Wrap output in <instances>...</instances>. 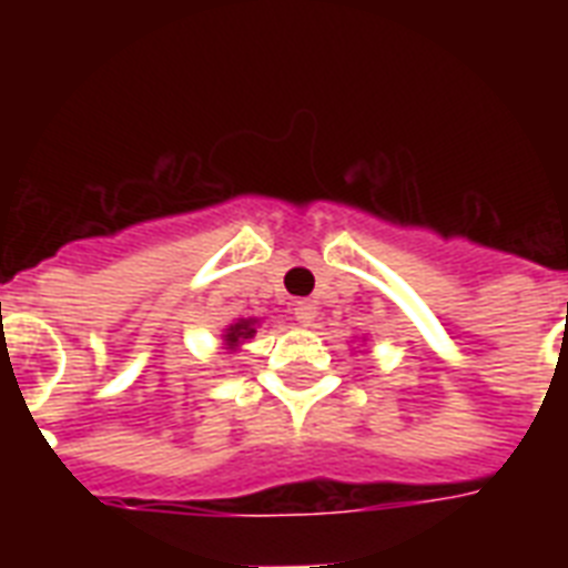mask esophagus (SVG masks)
Listing matches in <instances>:
<instances>
[{"label":"esophagus","instance_id":"obj_1","mask_svg":"<svg viewBox=\"0 0 568 568\" xmlns=\"http://www.w3.org/2000/svg\"><path fill=\"white\" fill-rule=\"evenodd\" d=\"M294 318H297V324H303V327H312L315 318H318V306L310 301L294 303Z\"/></svg>","mask_w":568,"mask_h":568}]
</instances>
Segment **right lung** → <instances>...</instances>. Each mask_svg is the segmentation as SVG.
Here are the masks:
<instances>
[{
	"instance_id": "right-lung-1",
	"label": "right lung",
	"mask_w": 568,
	"mask_h": 568,
	"mask_svg": "<svg viewBox=\"0 0 568 568\" xmlns=\"http://www.w3.org/2000/svg\"><path fill=\"white\" fill-rule=\"evenodd\" d=\"M253 336H256V318H239L235 324L226 327V333H223V345L230 347V351H235L241 342H247V338Z\"/></svg>"
}]
</instances>
